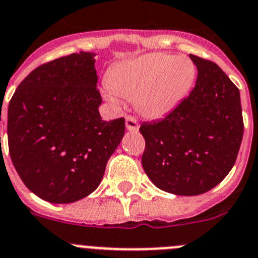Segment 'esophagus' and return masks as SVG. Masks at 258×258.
<instances>
[{"mask_svg":"<svg viewBox=\"0 0 258 258\" xmlns=\"http://www.w3.org/2000/svg\"><path fill=\"white\" fill-rule=\"evenodd\" d=\"M126 128L131 132H136L139 130V123H137V119L132 116L126 117Z\"/></svg>","mask_w":258,"mask_h":258,"instance_id":"obj_1","label":"esophagus"}]
</instances>
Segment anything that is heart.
Returning a JSON list of instances; mask_svg holds the SVG:
<instances>
[{
	"instance_id": "b5f03b06",
	"label": "heart",
	"mask_w": 258,
	"mask_h": 258,
	"mask_svg": "<svg viewBox=\"0 0 258 258\" xmlns=\"http://www.w3.org/2000/svg\"><path fill=\"white\" fill-rule=\"evenodd\" d=\"M196 76V66L189 57L160 52L142 55L109 71L104 96L113 104H119V97L135 99L140 113L161 118L186 97Z\"/></svg>"
}]
</instances>
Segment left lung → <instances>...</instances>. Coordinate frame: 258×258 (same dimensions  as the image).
Instances as JSON below:
<instances>
[{"label":"left lung","instance_id":"1","mask_svg":"<svg viewBox=\"0 0 258 258\" xmlns=\"http://www.w3.org/2000/svg\"><path fill=\"white\" fill-rule=\"evenodd\" d=\"M196 87L160 121L144 122L145 172L159 189L199 196L228 175L243 137L239 91L211 60L190 54Z\"/></svg>","mask_w":258,"mask_h":258}]
</instances>
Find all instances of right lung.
I'll return each instance as SVG.
<instances>
[{"mask_svg":"<svg viewBox=\"0 0 258 258\" xmlns=\"http://www.w3.org/2000/svg\"><path fill=\"white\" fill-rule=\"evenodd\" d=\"M94 55L61 56L31 72L9 104L12 164L39 198L66 204L98 187L124 135V118L103 121Z\"/></svg>","mask_w":258,"mask_h":258,"instance_id":"add662e5","label":"right lung"}]
</instances>
